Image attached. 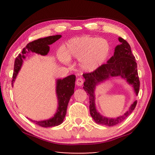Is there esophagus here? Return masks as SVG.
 Returning a JSON list of instances; mask_svg holds the SVG:
<instances>
[{
    "instance_id": "1",
    "label": "esophagus",
    "mask_w": 155,
    "mask_h": 155,
    "mask_svg": "<svg viewBox=\"0 0 155 155\" xmlns=\"http://www.w3.org/2000/svg\"><path fill=\"white\" fill-rule=\"evenodd\" d=\"M84 81L82 78H78L77 79V81H76V84L78 86H81L83 84Z\"/></svg>"
}]
</instances>
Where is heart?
Segmentation results:
<instances>
[{
  "mask_svg": "<svg viewBox=\"0 0 155 155\" xmlns=\"http://www.w3.org/2000/svg\"><path fill=\"white\" fill-rule=\"evenodd\" d=\"M111 51V45L105 39L82 36L68 40L64 48L59 51L58 56L65 63L71 57L79 60L81 70L93 72L107 61Z\"/></svg>",
  "mask_w": 155,
  "mask_h": 155,
  "instance_id": "b5f03b06",
  "label": "heart"
}]
</instances>
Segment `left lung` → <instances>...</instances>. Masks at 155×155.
Here are the masks:
<instances>
[{
	"mask_svg": "<svg viewBox=\"0 0 155 155\" xmlns=\"http://www.w3.org/2000/svg\"><path fill=\"white\" fill-rule=\"evenodd\" d=\"M121 44L115 48L114 56L110 58L106 64L101 65L98 69L90 73H85L83 76L85 78L83 89L87 92L90 98V111L91 116L97 124L112 127L122 122L128 115L135 109L137 101L131 104L129 109L122 116L116 118H109L100 114L96 108L94 90L96 86L100 83L109 79L110 77H121L125 78L127 82L134 88L137 96L140 90V79H139L137 63L131 52L130 46L127 41L122 38H118Z\"/></svg>",
	"mask_w": 155,
	"mask_h": 155,
	"instance_id": "obj_1",
	"label": "left lung"
}]
</instances>
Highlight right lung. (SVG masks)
Masks as SVG:
<instances>
[{
  "label": "right lung",
  "mask_w": 155,
  "mask_h": 155,
  "mask_svg": "<svg viewBox=\"0 0 155 155\" xmlns=\"http://www.w3.org/2000/svg\"><path fill=\"white\" fill-rule=\"evenodd\" d=\"M61 38V35H52L46 37L44 38H40L38 40L31 41L28 43L25 48L22 49V54H19L15 58L14 62V74H13L12 85L16 78L17 75L22 67L23 59L26 58V54L28 52H32L40 54L41 55H46L50 51L49 45L55 42L57 40ZM75 75L72 74L68 76L63 79H57L56 85V93L58 100V107L56 114L54 116L48 120H42V121H35L29 119L31 122L35 123L42 127H56L61 124L64 120L66 114L67 107L71 96L74 94L75 86Z\"/></svg>",
  "instance_id": "add662e5"
}]
</instances>
